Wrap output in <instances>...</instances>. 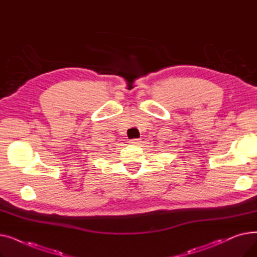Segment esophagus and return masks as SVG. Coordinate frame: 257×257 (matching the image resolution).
<instances>
[{
	"label": "esophagus",
	"mask_w": 257,
	"mask_h": 257,
	"mask_svg": "<svg viewBox=\"0 0 257 257\" xmlns=\"http://www.w3.org/2000/svg\"><path fill=\"white\" fill-rule=\"evenodd\" d=\"M131 144H134V145H140L142 143V139H133L130 141Z\"/></svg>",
	"instance_id": "obj_1"
}]
</instances>
